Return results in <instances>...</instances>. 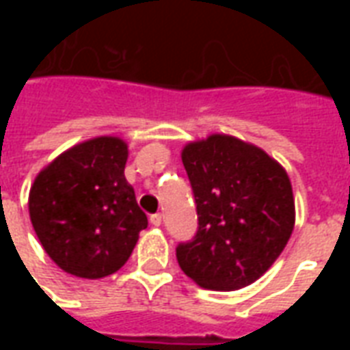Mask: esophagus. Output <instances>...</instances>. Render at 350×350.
<instances>
[{
    "label": "esophagus",
    "instance_id": "obj_1",
    "mask_svg": "<svg viewBox=\"0 0 350 350\" xmlns=\"http://www.w3.org/2000/svg\"><path fill=\"white\" fill-rule=\"evenodd\" d=\"M150 223H152L153 227H159L161 223H163V215L161 213H153L152 217H150Z\"/></svg>",
    "mask_w": 350,
    "mask_h": 350
}]
</instances>
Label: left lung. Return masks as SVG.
Masks as SVG:
<instances>
[{
    "mask_svg": "<svg viewBox=\"0 0 350 350\" xmlns=\"http://www.w3.org/2000/svg\"><path fill=\"white\" fill-rule=\"evenodd\" d=\"M182 161L198 230L176 247L180 268L212 291L255 283L293 234L296 212L286 170L258 146L219 133L185 144Z\"/></svg>",
    "mask_w": 350,
    "mask_h": 350,
    "instance_id": "1",
    "label": "left lung"
}]
</instances>
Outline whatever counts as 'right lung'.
I'll use <instances>...</instances> for the list:
<instances>
[{
    "mask_svg": "<svg viewBox=\"0 0 350 350\" xmlns=\"http://www.w3.org/2000/svg\"><path fill=\"white\" fill-rule=\"evenodd\" d=\"M120 137H95L57 155L29 189V219L42 250L67 273L100 279L127 262L148 227L125 180Z\"/></svg>",
    "mask_w": 350,
    "mask_h": 350,
    "instance_id": "add662e5",
    "label": "right lung"
}]
</instances>
